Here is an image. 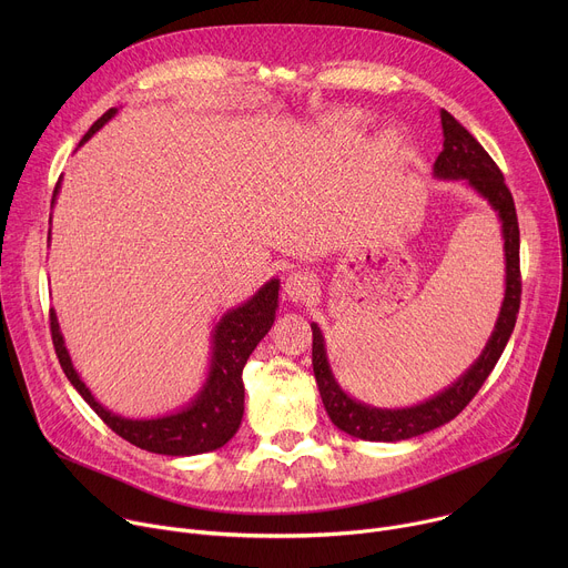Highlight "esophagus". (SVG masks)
<instances>
[{
    "label": "esophagus",
    "mask_w": 568,
    "mask_h": 568,
    "mask_svg": "<svg viewBox=\"0 0 568 568\" xmlns=\"http://www.w3.org/2000/svg\"><path fill=\"white\" fill-rule=\"evenodd\" d=\"M285 294L294 303L310 301L318 294V278L310 272H294L285 281Z\"/></svg>",
    "instance_id": "obj_1"
}]
</instances>
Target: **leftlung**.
I'll return each instance as SVG.
<instances>
[{
  "label": "left lung",
  "mask_w": 568,
  "mask_h": 568,
  "mask_svg": "<svg viewBox=\"0 0 568 568\" xmlns=\"http://www.w3.org/2000/svg\"><path fill=\"white\" fill-rule=\"evenodd\" d=\"M443 123V152L434 164V178L445 182H463L478 197L490 204L501 222L504 237V258H506V292L501 301V310L495 323V331L474 359V364L447 388L436 395L412 404V407L399 409H382L355 399L348 395L337 382L326 351L321 328L312 321V368L314 379L333 425L344 434L371 443H397L409 440L432 429H438L454 420L469 399L478 393L483 382L488 379L493 368L497 366L513 331L521 301V276H519V224L513 195L504 182L501 171L493 161V156L483 150V145L447 112L440 110Z\"/></svg>",
  "instance_id": "1"
}]
</instances>
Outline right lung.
Listing matches in <instances>:
<instances>
[{
	"label": "right lung",
	"instance_id": "add662e5",
	"mask_svg": "<svg viewBox=\"0 0 568 568\" xmlns=\"http://www.w3.org/2000/svg\"><path fill=\"white\" fill-rule=\"evenodd\" d=\"M119 110H108L80 141L83 145L90 141L110 119H114ZM78 145V148H80ZM62 178L53 189L51 206L58 200ZM51 224V217H49ZM51 242V229H49ZM278 278H270L254 296L240 303L222 314L211 333V362L209 373L195 397L186 407L156 416V418H125L110 409L92 395L88 384L80 379L69 351L64 346V337L60 333V323L55 312H51V337L55 346L58 362L73 384V388L83 395V399L97 412V416L121 438L128 443L164 456H195L204 452L220 449L226 445L242 423L245 414V384H242V368H245L250 355L261 344V339L270 333L278 310Z\"/></svg>",
	"mask_w": 568,
	"mask_h": 568
}]
</instances>
